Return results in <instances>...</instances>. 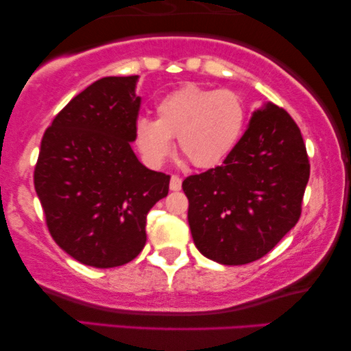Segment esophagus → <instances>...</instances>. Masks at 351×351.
I'll use <instances>...</instances> for the list:
<instances>
[{"label":"esophagus","mask_w":351,"mask_h":351,"mask_svg":"<svg viewBox=\"0 0 351 351\" xmlns=\"http://www.w3.org/2000/svg\"><path fill=\"white\" fill-rule=\"evenodd\" d=\"M169 189L172 191H179L182 189V179L179 176H172L169 182Z\"/></svg>","instance_id":"esophagus-1"}]
</instances>
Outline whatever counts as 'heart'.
Wrapping results in <instances>:
<instances>
[{
  "label": "heart",
  "instance_id": "1",
  "mask_svg": "<svg viewBox=\"0 0 351 351\" xmlns=\"http://www.w3.org/2000/svg\"><path fill=\"white\" fill-rule=\"evenodd\" d=\"M246 123V102L237 90L185 84L158 100L156 119H137L134 137L148 166L160 167L177 137L180 153L191 165L210 169L234 150Z\"/></svg>",
  "mask_w": 351,
  "mask_h": 351
}]
</instances>
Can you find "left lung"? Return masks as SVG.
Returning a JSON list of instances; mask_svg holds the SVG:
<instances>
[{
    "label": "left lung",
    "instance_id": "obj_1",
    "mask_svg": "<svg viewBox=\"0 0 351 351\" xmlns=\"http://www.w3.org/2000/svg\"><path fill=\"white\" fill-rule=\"evenodd\" d=\"M308 177L299 126L265 104L222 166L182 182L195 246L222 265L258 261L299 222Z\"/></svg>",
    "mask_w": 351,
    "mask_h": 351
}]
</instances>
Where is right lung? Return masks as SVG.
<instances>
[{
    "label": "right lung",
    "instance_id": "obj_1",
    "mask_svg": "<svg viewBox=\"0 0 351 351\" xmlns=\"http://www.w3.org/2000/svg\"><path fill=\"white\" fill-rule=\"evenodd\" d=\"M137 75L105 76L70 100L46 129L35 190L54 241L84 265L119 267L147 243V214L171 177L132 152L141 110Z\"/></svg>",
    "mask_w": 351,
    "mask_h": 351
}]
</instances>
